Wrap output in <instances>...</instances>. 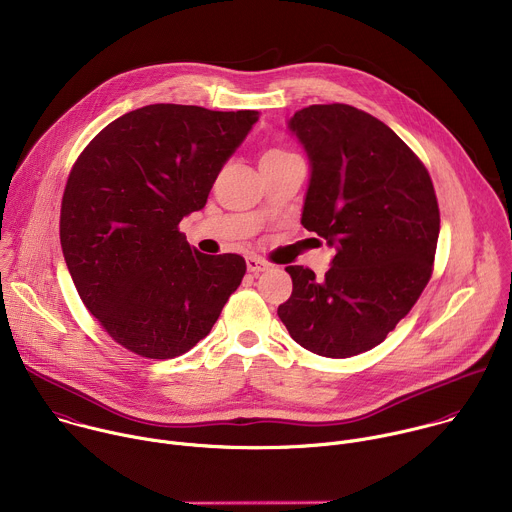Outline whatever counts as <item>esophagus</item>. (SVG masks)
I'll list each match as a JSON object with an SVG mask.
<instances>
[{"instance_id": "34e87169", "label": "esophagus", "mask_w": 512, "mask_h": 512, "mask_svg": "<svg viewBox=\"0 0 512 512\" xmlns=\"http://www.w3.org/2000/svg\"><path fill=\"white\" fill-rule=\"evenodd\" d=\"M247 269H249L251 273H261V271H267V269H269V263L263 261V259H259V257H255V255H251V257H247Z\"/></svg>"}]
</instances>
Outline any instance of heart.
<instances>
[{
  "mask_svg": "<svg viewBox=\"0 0 512 512\" xmlns=\"http://www.w3.org/2000/svg\"><path fill=\"white\" fill-rule=\"evenodd\" d=\"M283 156H289V152H287V150H281V148H275V150H269V152L263 156V160H269V158H283Z\"/></svg>",
  "mask_w": 512,
  "mask_h": 512,
  "instance_id": "b5f03b06",
  "label": "heart"
}]
</instances>
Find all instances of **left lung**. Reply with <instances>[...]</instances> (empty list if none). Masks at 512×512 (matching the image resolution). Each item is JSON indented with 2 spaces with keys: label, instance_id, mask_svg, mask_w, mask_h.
Instances as JSON below:
<instances>
[{
  "label": "left lung",
  "instance_id": "8db88e82",
  "mask_svg": "<svg viewBox=\"0 0 512 512\" xmlns=\"http://www.w3.org/2000/svg\"><path fill=\"white\" fill-rule=\"evenodd\" d=\"M287 127L312 168L302 225L336 255L322 279L285 267L294 289L277 316L306 350L348 358L381 344L419 300L440 208L421 160L377 117L342 103L310 105Z\"/></svg>",
  "mask_w": 512,
  "mask_h": 512
}]
</instances>
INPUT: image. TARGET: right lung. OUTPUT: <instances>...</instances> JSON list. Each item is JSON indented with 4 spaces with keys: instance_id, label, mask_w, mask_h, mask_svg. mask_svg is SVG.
<instances>
[{
    "instance_id": "obj_1",
    "label": "right lung",
    "mask_w": 512,
    "mask_h": 512,
    "mask_svg": "<svg viewBox=\"0 0 512 512\" xmlns=\"http://www.w3.org/2000/svg\"><path fill=\"white\" fill-rule=\"evenodd\" d=\"M257 119V111L148 105L99 131L72 166L62 255L83 304L123 348L160 360L188 352L241 285V255H204L178 225L204 208Z\"/></svg>"
}]
</instances>
